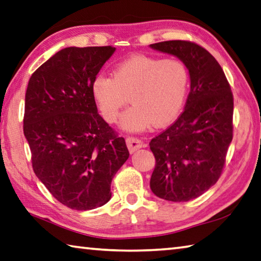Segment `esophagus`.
Returning a JSON list of instances; mask_svg holds the SVG:
<instances>
[{
    "mask_svg": "<svg viewBox=\"0 0 261 261\" xmlns=\"http://www.w3.org/2000/svg\"><path fill=\"white\" fill-rule=\"evenodd\" d=\"M126 146L130 153H135L136 150L143 147V141L137 137H127L126 138Z\"/></svg>",
    "mask_w": 261,
    "mask_h": 261,
    "instance_id": "1",
    "label": "esophagus"
}]
</instances>
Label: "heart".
<instances>
[{
    "label": "heart",
    "mask_w": 261,
    "mask_h": 261,
    "mask_svg": "<svg viewBox=\"0 0 261 261\" xmlns=\"http://www.w3.org/2000/svg\"><path fill=\"white\" fill-rule=\"evenodd\" d=\"M189 88V72L181 60L131 56L114 66L112 77L98 74L92 97L106 122L116 123L130 97L132 107L122 117L126 131L171 124L181 113Z\"/></svg>",
    "instance_id": "heart-1"
}]
</instances>
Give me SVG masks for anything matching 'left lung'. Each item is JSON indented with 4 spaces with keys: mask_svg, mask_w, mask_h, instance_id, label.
Wrapping results in <instances>:
<instances>
[{
    "mask_svg": "<svg viewBox=\"0 0 261 261\" xmlns=\"http://www.w3.org/2000/svg\"><path fill=\"white\" fill-rule=\"evenodd\" d=\"M150 48L178 57L191 76L184 112L149 143L156 161L150 189L163 200L187 202L221 176L233 139V92L221 66L203 46L173 40Z\"/></svg>",
    "mask_w": 261,
    "mask_h": 261,
    "instance_id": "8db88e82",
    "label": "left lung"
}]
</instances>
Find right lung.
<instances>
[{
	"label": "right lung",
	"mask_w": 261,
	"mask_h": 261,
	"mask_svg": "<svg viewBox=\"0 0 261 261\" xmlns=\"http://www.w3.org/2000/svg\"><path fill=\"white\" fill-rule=\"evenodd\" d=\"M107 46H70L32 74L23 135L33 170L57 201L92 210L111 200V184L129 158L125 140L98 114L91 82L114 54Z\"/></svg>",
	"instance_id": "right-lung-1"
}]
</instances>
